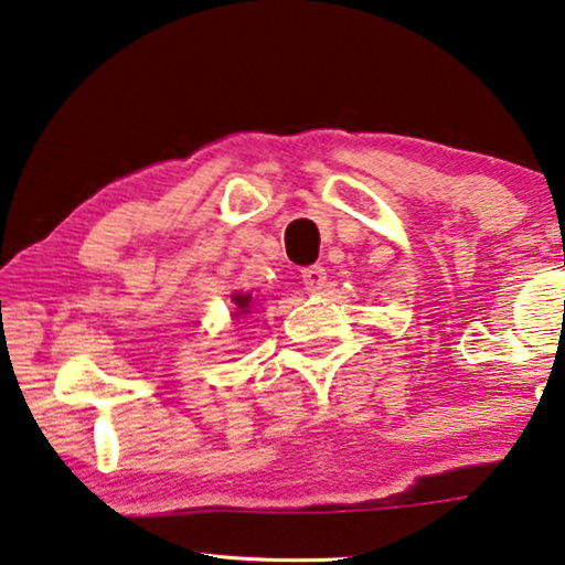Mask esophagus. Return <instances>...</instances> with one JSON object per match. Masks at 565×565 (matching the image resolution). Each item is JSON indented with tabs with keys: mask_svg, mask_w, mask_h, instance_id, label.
Wrapping results in <instances>:
<instances>
[{
	"mask_svg": "<svg viewBox=\"0 0 565 565\" xmlns=\"http://www.w3.org/2000/svg\"><path fill=\"white\" fill-rule=\"evenodd\" d=\"M302 285H306L308 292H318L326 285V269L321 265H310L300 269Z\"/></svg>",
	"mask_w": 565,
	"mask_h": 565,
	"instance_id": "1",
	"label": "esophagus"
}]
</instances>
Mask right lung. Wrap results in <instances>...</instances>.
Instances as JSON below:
<instances>
[{
  "label": "right lung",
  "instance_id": "1",
  "mask_svg": "<svg viewBox=\"0 0 565 565\" xmlns=\"http://www.w3.org/2000/svg\"><path fill=\"white\" fill-rule=\"evenodd\" d=\"M249 300H252V296H234V302L239 306L242 313H249Z\"/></svg>",
  "mask_w": 565,
  "mask_h": 565
}]
</instances>
